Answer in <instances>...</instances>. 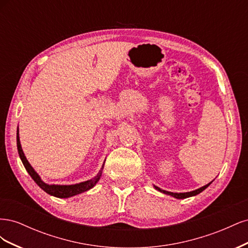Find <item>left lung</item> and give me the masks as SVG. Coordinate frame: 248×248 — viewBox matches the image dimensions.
<instances>
[{
    "label": "left lung",
    "instance_id": "1",
    "mask_svg": "<svg viewBox=\"0 0 248 248\" xmlns=\"http://www.w3.org/2000/svg\"><path fill=\"white\" fill-rule=\"evenodd\" d=\"M212 182H213V181H211V182H210V183L206 184L205 186L200 187V188H198V189H196V190L188 191V192H170V191L163 190V189L159 188V187H157V186H155V185H153V187H154V188H155L156 190H158V191H160V192H162V193H164V194H168V196H170V197L175 198V199H179V200H181V199H186V198H190V197H194V196H197V194L201 193L202 190H205V189L207 188V187H208L210 184H211Z\"/></svg>",
    "mask_w": 248,
    "mask_h": 248
}]
</instances>
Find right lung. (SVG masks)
I'll return each instance as SVG.
<instances>
[{"label": "right lung", "mask_w": 248, "mask_h": 248, "mask_svg": "<svg viewBox=\"0 0 248 248\" xmlns=\"http://www.w3.org/2000/svg\"><path fill=\"white\" fill-rule=\"evenodd\" d=\"M16 144H17V151L19 154V158L24 164V167L26 168L27 171L29 172V175L32 177V179L36 182V184L38 185L41 189H43L46 193L50 194L52 197L56 198H60V199H67V198H71L77 196V194L82 193L85 191H88L96 185V183L99 181L100 177L102 175V170L104 167V161L102 167L99 170L98 174H97L94 178L87 180V181L80 182V183H77V184H71V185H59V184H47L44 181H42L41 177L38 175L33 167L30 164V162L28 161L27 157L25 156L24 151H22V148L20 145V140H19V131H18V127H17V132H16Z\"/></svg>", "instance_id": "right-lung-1"}]
</instances>
